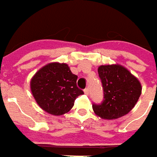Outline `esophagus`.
I'll list each match as a JSON object with an SVG mask.
<instances>
[{
    "label": "esophagus",
    "mask_w": 157,
    "mask_h": 157,
    "mask_svg": "<svg viewBox=\"0 0 157 157\" xmlns=\"http://www.w3.org/2000/svg\"><path fill=\"white\" fill-rule=\"evenodd\" d=\"M83 92H84L85 94H89V89H88V88H85Z\"/></svg>",
    "instance_id": "esophagus-1"
}]
</instances>
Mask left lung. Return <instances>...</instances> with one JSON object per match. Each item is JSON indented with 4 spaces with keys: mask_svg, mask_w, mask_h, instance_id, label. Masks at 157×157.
I'll use <instances>...</instances> for the list:
<instances>
[{
    "mask_svg": "<svg viewBox=\"0 0 157 157\" xmlns=\"http://www.w3.org/2000/svg\"><path fill=\"white\" fill-rule=\"evenodd\" d=\"M98 75L102 81L104 100L100 105H93L94 113L107 120L127 114L141 95L142 86L138 79L119 64L101 65Z\"/></svg>",
    "mask_w": 157,
    "mask_h": 157,
    "instance_id": "8db88e82",
    "label": "left lung"
}]
</instances>
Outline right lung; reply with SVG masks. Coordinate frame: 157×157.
<instances>
[{
	"instance_id": "add662e5",
	"label": "right lung",
	"mask_w": 157,
	"mask_h": 157,
	"mask_svg": "<svg viewBox=\"0 0 157 157\" xmlns=\"http://www.w3.org/2000/svg\"><path fill=\"white\" fill-rule=\"evenodd\" d=\"M77 75L66 63H51L31 80V91L38 105L52 115L68 113L83 92L76 85Z\"/></svg>"
}]
</instances>
